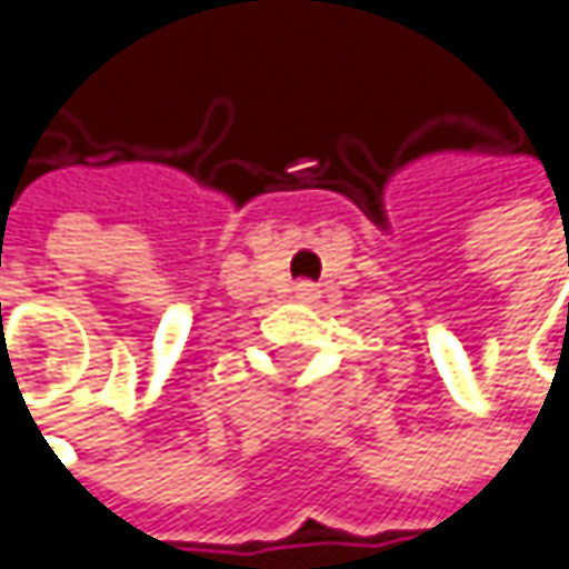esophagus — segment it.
<instances>
[{
	"mask_svg": "<svg viewBox=\"0 0 569 569\" xmlns=\"http://www.w3.org/2000/svg\"><path fill=\"white\" fill-rule=\"evenodd\" d=\"M295 298H298V300H313V298H317V288H313L310 281H300L298 288H295Z\"/></svg>",
	"mask_w": 569,
	"mask_h": 569,
	"instance_id": "esophagus-1",
	"label": "esophagus"
}]
</instances>
